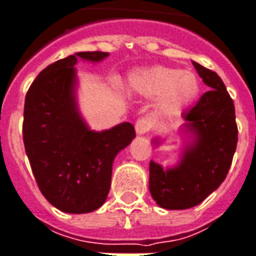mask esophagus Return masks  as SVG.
<instances>
[{"label": "esophagus", "instance_id": "34e87169", "mask_svg": "<svg viewBox=\"0 0 256 256\" xmlns=\"http://www.w3.org/2000/svg\"><path fill=\"white\" fill-rule=\"evenodd\" d=\"M150 128H152V122H150V119L140 118L137 122H136V132H137L138 136H142V134L148 133Z\"/></svg>", "mask_w": 256, "mask_h": 256}]
</instances>
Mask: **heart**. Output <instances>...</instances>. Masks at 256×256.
Returning <instances> with one entry per match:
<instances>
[{
	"label": "heart",
	"instance_id": "b5f03b06",
	"mask_svg": "<svg viewBox=\"0 0 256 256\" xmlns=\"http://www.w3.org/2000/svg\"><path fill=\"white\" fill-rule=\"evenodd\" d=\"M128 86L136 94L156 98L160 112L175 114L194 102L200 92V80L192 72L153 66L132 72Z\"/></svg>",
	"mask_w": 256,
	"mask_h": 256
}]
</instances>
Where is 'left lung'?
<instances>
[{
	"label": "left lung",
	"mask_w": 256,
	"mask_h": 256,
	"mask_svg": "<svg viewBox=\"0 0 256 256\" xmlns=\"http://www.w3.org/2000/svg\"><path fill=\"white\" fill-rule=\"evenodd\" d=\"M192 65L210 90L183 112L184 132L190 133L191 141L174 168L164 170L152 160L149 164V191L157 205L168 210L194 208L217 190L238 145L234 100L224 82L214 72L196 62Z\"/></svg>",
	"instance_id": "1"
}]
</instances>
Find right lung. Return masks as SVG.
Masks as SVG:
<instances>
[{"label": "right lung", "instance_id": "right-lung-1", "mask_svg": "<svg viewBox=\"0 0 256 256\" xmlns=\"http://www.w3.org/2000/svg\"><path fill=\"white\" fill-rule=\"evenodd\" d=\"M103 51H82L51 64L26 96L22 140L39 190L51 205L81 214L103 205L115 156L136 137L132 123L94 132L76 100L78 60L100 62Z\"/></svg>", "mask_w": 256, "mask_h": 256}]
</instances>
